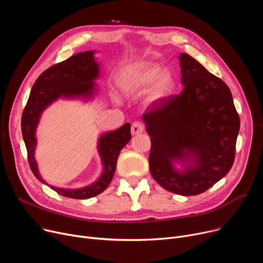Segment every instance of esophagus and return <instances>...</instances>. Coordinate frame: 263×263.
<instances>
[{"label":"esophagus","mask_w":263,"mask_h":263,"mask_svg":"<svg viewBox=\"0 0 263 263\" xmlns=\"http://www.w3.org/2000/svg\"><path fill=\"white\" fill-rule=\"evenodd\" d=\"M144 130H145V126H144V124H143L142 122H140V121L133 122L132 127H131V133H132L133 135L140 134V133L144 132Z\"/></svg>","instance_id":"1"}]
</instances>
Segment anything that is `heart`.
Wrapping results in <instances>:
<instances>
[{
  "label": "heart",
  "instance_id": "obj_1",
  "mask_svg": "<svg viewBox=\"0 0 263 263\" xmlns=\"http://www.w3.org/2000/svg\"><path fill=\"white\" fill-rule=\"evenodd\" d=\"M120 86L127 92H142L148 87L147 101H161L171 96L176 86V77L160 64L142 62L129 66L120 77Z\"/></svg>",
  "mask_w": 263,
  "mask_h": 263
}]
</instances>
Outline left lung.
<instances>
[{
  "label": "left lung",
  "instance_id": "1",
  "mask_svg": "<svg viewBox=\"0 0 263 263\" xmlns=\"http://www.w3.org/2000/svg\"><path fill=\"white\" fill-rule=\"evenodd\" d=\"M183 90L154 105L143 116L150 136L149 170L175 194L203 193L230 171L240 118L225 82L186 53L179 57ZM174 161L183 163L178 171Z\"/></svg>",
  "mask_w": 263,
  "mask_h": 263
}]
</instances>
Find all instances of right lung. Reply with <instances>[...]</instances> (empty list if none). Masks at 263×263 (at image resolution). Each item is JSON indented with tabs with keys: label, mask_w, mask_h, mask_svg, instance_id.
Here are the masks:
<instances>
[{
	"label": "right lung",
	"mask_w": 263,
	"mask_h": 263,
	"mask_svg": "<svg viewBox=\"0 0 263 263\" xmlns=\"http://www.w3.org/2000/svg\"><path fill=\"white\" fill-rule=\"evenodd\" d=\"M93 51L77 53L68 60L54 65L41 73L32 87L29 100L21 118V130L27 150L30 167L40 182L49 185L41 178L34 157L36 148V128L44 110L60 98L89 99L96 92V82L100 73ZM130 123H124L115 131L102 134L98 142L103 173L92 184L81 189H62L49 185L59 194L74 199H87L99 195L110 183L116 170L120 150L131 140Z\"/></svg>",
	"instance_id": "1"
}]
</instances>
